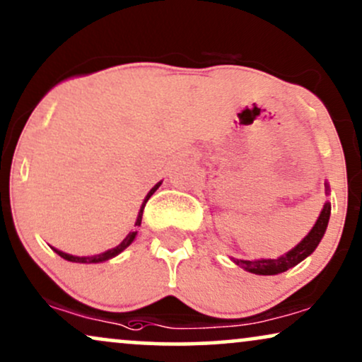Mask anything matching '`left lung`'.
Here are the masks:
<instances>
[{
  "mask_svg": "<svg viewBox=\"0 0 362 362\" xmlns=\"http://www.w3.org/2000/svg\"><path fill=\"white\" fill-rule=\"evenodd\" d=\"M329 184L326 182V195H329ZM329 217H331V202L324 204V207L319 214L317 221H315L314 227L310 228L309 234L304 237L296 247H292L287 254L281 255L277 259H255V260H245V259H234V264L244 269L247 272L257 274V276H276V274L286 272L294 267L299 262H303L305 257H309L314 252L315 247L322 240L326 228L329 223Z\"/></svg>",
  "mask_w": 362,
  "mask_h": 362,
  "instance_id": "left-lung-1",
  "label": "left lung"
}]
</instances>
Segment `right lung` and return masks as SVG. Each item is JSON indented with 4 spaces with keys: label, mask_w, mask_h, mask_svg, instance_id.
<instances>
[{
    "label": "right lung",
    "mask_w": 362,
    "mask_h": 362,
    "mask_svg": "<svg viewBox=\"0 0 362 362\" xmlns=\"http://www.w3.org/2000/svg\"><path fill=\"white\" fill-rule=\"evenodd\" d=\"M160 185H162V180H160L158 184H155V185L152 187V189H150V192L147 194V197H145V199H144V202H141V207H140V210H139V215H136L135 227H140V223H141V215H144L145 204L148 202V199L155 194V190H157ZM136 234H139V230H136V228H135V230L128 232V235H127L125 239H123V240L120 242V244H118L117 247H113V249L105 250V252H102V254H97V255H83V257H80V255H71V254H66V252H63V250L54 249V247H52V249L54 250V252H57V254L59 255V257H63L65 260H70V262H78V264H100V262H105V260H110V259L117 257L118 254L123 252V250H125L127 247L130 245L132 242L135 240Z\"/></svg>",
    "instance_id": "right-lung-1"
}]
</instances>
